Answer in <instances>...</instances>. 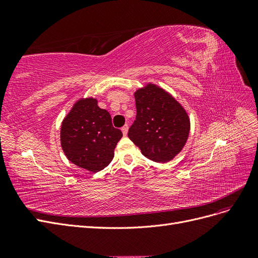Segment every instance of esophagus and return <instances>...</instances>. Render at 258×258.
Returning <instances> with one entry per match:
<instances>
[{"instance_id":"obj_1","label":"esophagus","mask_w":258,"mask_h":258,"mask_svg":"<svg viewBox=\"0 0 258 258\" xmlns=\"http://www.w3.org/2000/svg\"><path fill=\"white\" fill-rule=\"evenodd\" d=\"M121 131L123 136H127V132H128V124H124V126L121 128Z\"/></svg>"}]
</instances>
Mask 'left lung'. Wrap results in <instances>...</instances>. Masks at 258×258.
<instances>
[{
  "instance_id": "left-lung-1",
  "label": "left lung",
  "mask_w": 258,
  "mask_h": 258,
  "mask_svg": "<svg viewBox=\"0 0 258 258\" xmlns=\"http://www.w3.org/2000/svg\"><path fill=\"white\" fill-rule=\"evenodd\" d=\"M137 116L128 137L146 158L167 162L182 151L189 135L184 108L168 92L147 85L135 93Z\"/></svg>"
}]
</instances>
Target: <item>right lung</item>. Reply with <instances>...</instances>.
<instances>
[{"label": "right lung", "instance_id": "1", "mask_svg": "<svg viewBox=\"0 0 258 258\" xmlns=\"http://www.w3.org/2000/svg\"><path fill=\"white\" fill-rule=\"evenodd\" d=\"M122 132L96 99L77 101L61 126V146L68 159L91 172L104 169L114 157Z\"/></svg>", "mask_w": 258, "mask_h": 258}]
</instances>
